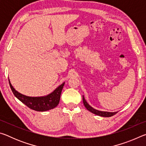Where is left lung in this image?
Instances as JSON below:
<instances>
[{"instance_id": "left-lung-1", "label": "left lung", "mask_w": 146, "mask_h": 146, "mask_svg": "<svg viewBox=\"0 0 146 146\" xmlns=\"http://www.w3.org/2000/svg\"><path fill=\"white\" fill-rule=\"evenodd\" d=\"M82 99H83V103L84 105L86 107V108L87 109L88 111H90V112L94 113V114L98 115V116H101V117H111V116L115 115L116 113H117V112H106V111H98L95 110V109L93 108L91 106L88 104V102H86L84 97H82Z\"/></svg>"}]
</instances>
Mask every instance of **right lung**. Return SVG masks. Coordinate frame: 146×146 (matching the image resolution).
Segmentation results:
<instances>
[{"mask_svg":"<svg viewBox=\"0 0 146 146\" xmlns=\"http://www.w3.org/2000/svg\"><path fill=\"white\" fill-rule=\"evenodd\" d=\"M9 83L12 92L20 101H21L22 102L31 110L37 111H45L55 108L58 104L62 90L65 82L59 86L53 92L50 93L49 95L45 96V97H27V96L19 93L18 91L15 90L9 82Z\"/></svg>","mask_w":146,"mask_h":146,"instance_id":"1","label":"right lung"}]
</instances>
